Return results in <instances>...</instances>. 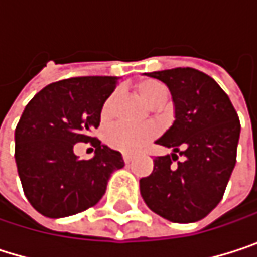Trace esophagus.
<instances>
[{
	"mask_svg": "<svg viewBox=\"0 0 257 257\" xmlns=\"http://www.w3.org/2000/svg\"><path fill=\"white\" fill-rule=\"evenodd\" d=\"M122 158H123V161H125L126 164H129V162L132 161V158H134V156H132V155H129V153H123V155H122Z\"/></svg>",
	"mask_w": 257,
	"mask_h": 257,
	"instance_id": "esophagus-1",
	"label": "esophagus"
}]
</instances>
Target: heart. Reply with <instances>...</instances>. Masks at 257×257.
Masks as SVG:
<instances>
[{
    "mask_svg": "<svg viewBox=\"0 0 257 257\" xmlns=\"http://www.w3.org/2000/svg\"><path fill=\"white\" fill-rule=\"evenodd\" d=\"M137 93L152 107L159 108L168 99V89L164 83L155 78H143L135 83ZM117 101V93H110L102 107H101V119L108 122L114 116V107ZM158 135V129L155 125H143V126H132L126 123H117L107 131L105 141L107 144L119 152L123 153H135L143 149L149 141H152Z\"/></svg>",
    "mask_w": 257,
    "mask_h": 257,
    "instance_id": "1",
    "label": "heart"
}]
</instances>
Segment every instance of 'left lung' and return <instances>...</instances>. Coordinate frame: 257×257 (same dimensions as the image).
<instances>
[{
	"instance_id": "left-lung-1",
	"label": "left lung",
	"mask_w": 257,
	"mask_h": 257,
	"mask_svg": "<svg viewBox=\"0 0 257 257\" xmlns=\"http://www.w3.org/2000/svg\"><path fill=\"white\" fill-rule=\"evenodd\" d=\"M147 76L171 90L176 120L156 143L174 153L153 159V171L140 180L141 196L170 222H198L217 207L231 179L241 131L238 114L226 92L202 71L187 67Z\"/></svg>"
}]
</instances>
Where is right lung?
Returning <instances> with one entry per match:
<instances>
[{
    "mask_svg": "<svg viewBox=\"0 0 257 257\" xmlns=\"http://www.w3.org/2000/svg\"><path fill=\"white\" fill-rule=\"evenodd\" d=\"M116 84L105 76L65 78L28 102L15 131V159L26 199L40 214L59 219L93 207L111 173L123 168L122 155L92 137ZM76 142L93 145L95 156L77 160Z\"/></svg>",
    "mask_w": 257,
    "mask_h": 257,
    "instance_id": "right-lung-1",
    "label": "right lung"
}]
</instances>
